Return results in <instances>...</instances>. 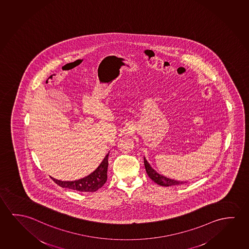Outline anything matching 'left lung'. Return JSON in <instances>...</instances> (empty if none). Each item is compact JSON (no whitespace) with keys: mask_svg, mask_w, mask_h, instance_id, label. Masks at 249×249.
<instances>
[{"mask_svg":"<svg viewBox=\"0 0 249 249\" xmlns=\"http://www.w3.org/2000/svg\"><path fill=\"white\" fill-rule=\"evenodd\" d=\"M144 165H145V172L147 173V175L149 176L150 178L153 180V182H155L156 184L162 185V186H172V185H179L183 184L185 182L182 181H177V180L170 179L168 178L165 176H162L160 174H159L155 170H153L149 163L146 161L145 158H144Z\"/></svg>","mask_w":249,"mask_h":249,"instance_id":"left-lung-1","label":"left lung"}]
</instances>
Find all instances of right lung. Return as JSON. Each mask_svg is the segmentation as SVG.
I'll use <instances>...</instances> for the list:
<instances>
[{"instance_id":"obj_1","label":"right lung","mask_w":249,"mask_h":249,"mask_svg":"<svg viewBox=\"0 0 249 249\" xmlns=\"http://www.w3.org/2000/svg\"><path fill=\"white\" fill-rule=\"evenodd\" d=\"M108 153L99 166L89 175L81 179L75 181H60L53 178L54 182L63 188H68L78 192H95L102 187L107 181V165H108Z\"/></svg>"}]
</instances>
